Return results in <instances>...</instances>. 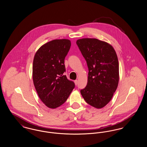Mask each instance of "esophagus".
<instances>
[{"label":"esophagus","mask_w":147,"mask_h":147,"mask_svg":"<svg viewBox=\"0 0 147 147\" xmlns=\"http://www.w3.org/2000/svg\"><path fill=\"white\" fill-rule=\"evenodd\" d=\"M78 80H76L74 81V83H75V84H76V85L78 84Z\"/></svg>","instance_id":"1"}]
</instances>
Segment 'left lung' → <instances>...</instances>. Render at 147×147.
Masks as SVG:
<instances>
[{"instance_id":"1","label":"left lung","mask_w":147,"mask_h":147,"mask_svg":"<svg viewBox=\"0 0 147 147\" xmlns=\"http://www.w3.org/2000/svg\"><path fill=\"white\" fill-rule=\"evenodd\" d=\"M77 45L89 69L88 83L80 93L88 104L101 109L110 101L118 86L116 53L111 45L96 38L79 39Z\"/></svg>"}]
</instances>
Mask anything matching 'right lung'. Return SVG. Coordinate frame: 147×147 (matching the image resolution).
Returning <instances> with one entry per match:
<instances>
[{"mask_svg":"<svg viewBox=\"0 0 147 147\" xmlns=\"http://www.w3.org/2000/svg\"><path fill=\"white\" fill-rule=\"evenodd\" d=\"M70 46L68 39L54 40L42 45L34 56V84L41 100L51 109L63 104L75 87L74 83L63 74L64 59Z\"/></svg>","mask_w":147,"mask_h":147,"instance_id":"obj_1","label":"right lung"}]
</instances>
